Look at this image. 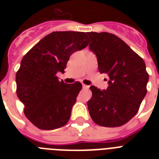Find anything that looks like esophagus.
<instances>
[{
  "label": "esophagus",
  "instance_id": "obj_1",
  "mask_svg": "<svg viewBox=\"0 0 159 159\" xmlns=\"http://www.w3.org/2000/svg\"><path fill=\"white\" fill-rule=\"evenodd\" d=\"M82 87H83L84 89H88V88H89V86H87V85H85V84H82Z\"/></svg>",
  "mask_w": 159,
  "mask_h": 159
}]
</instances>
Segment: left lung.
Returning a JSON list of instances; mask_svg holds the SVG:
<instances>
[{
	"label": "left lung",
	"mask_w": 159,
	"mask_h": 159,
	"mask_svg": "<svg viewBox=\"0 0 159 159\" xmlns=\"http://www.w3.org/2000/svg\"><path fill=\"white\" fill-rule=\"evenodd\" d=\"M90 49L96 54L98 70L109 77L106 90L92 86L88 111L95 123L118 127L138 112L147 93L145 62L121 39L107 32H88Z\"/></svg>",
	"instance_id": "obj_1"
}]
</instances>
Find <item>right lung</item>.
Segmentation results:
<instances>
[{
  "mask_svg": "<svg viewBox=\"0 0 159 159\" xmlns=\"http://www.w3.org/2000/svg\"><path fill=\"white\" fill-rule=\"evenodd\" d=\"M87 39L84 32H52L21 60L16 72V94L27 119L39 129H54L69 120L82 86L78 82H59L57 73H64L70 56L86 48Z\"/></svg>",
  "mask_w": 159,
  "mask_h": 159,
  "instance_id": "1",
  "label": "right lung"
}]
</instances>
